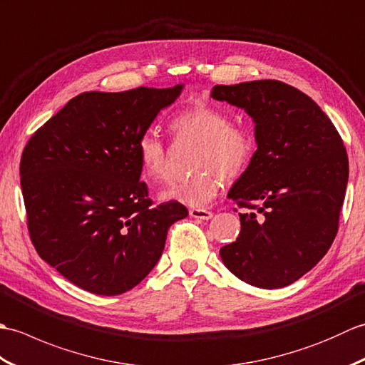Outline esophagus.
I'll use <instances>...</instances> for the list:
<instances>
[{"label": "esophagus", "mask_w": 365, "mask_h": 365, "mask_svg": "<svg viewBox=\"0 0 365 365\" xmlns=\"http://www.w3.org/2000/svg\"><path fill=\"white\" fill-rule=\"evenodd\" d=\"M190 215L192 218H197V220H210L213 213L210 210H205V208H191Z\"/></svg>", "instance_id": "1"}]
</instances>
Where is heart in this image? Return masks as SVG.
I'll return each mask as SVG.
<instances>
[{
  "label": "heart",
  "instance_id": "b5f03b06",
  "mask_svg": "<svg viewBox=\"0 0 365 365\" xmlns=\"http://www.w3.org/2000/svg\"><path fill=\"white\" fill-rule=\"evenodd\" d=\"M177 143L197 144L192 168L197 173L183 182L173 183L161 192L165 200L183 205L204 207L218 195L221 177L227 180L242 175L254 155V136L250 130L230 123L229 115L210 103H196L170 122ZM143 173L152 182L169 175V147L153 133H145L138 143Z\"/></svg>",
  "mask_w": 365,
  "mask_h": 365
}]
</instances>
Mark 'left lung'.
<instances>
[{
    "label": "left lung",
    "instance_id": "obj_1",
    "mask_svg": "<svg viewBox=\"0 0 365 365\" xmlns=\"http://www.w3.org/2000/svg\"><path fill=\"white\" fill-rule=\"evenodd\" d=\"M212 97L255 122L257 150L229 197L242 230L220 255L230 273L259 289H279L306 274L339 230L348 155L334 123L304 92L277 80L218 84ZM237 212V208H235Z\"/></svg>",
    "mask_w": 365,
    "mask_h": 365
}]
</instances>
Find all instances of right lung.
Returning a JSON list of instances; mask_svg holds the SVG:
<instances>
[{"instance_id":"1","label":"right lung","mask_w":365,"mask_h":365,"mask_svg":"<svg viewBox=\"0 0 365 365\" xmlns=\"http://www.w3.org/2000/svg\"><path fill=\"white\" fill-rule=\"evenodd\" d=\"M182 86L83 92L31 136L20 160L29 238L80 289L125 293L157 265L168 230L188 216L153 205L138 143Z\"/></svg>"}]
</instances>
